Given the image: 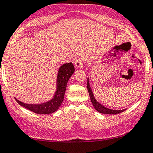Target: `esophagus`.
Returning <instances> with one entry per match:
<instances>
[{
  "label": "esophagus",
  "mask_w": 153,
  "mask_h": 153,
  "mask_svg": "<svg viewBox=\"0 0 153 153\" xmlns=\"http://www.w3.org/2000/svg\"><path fill=\"white\" fill-rule=\"evenodd\" d=\"M74 66L76 68H82L83 67V59L82 58H78L74 61Z\"/></svg>",
  "instance_id": "esophagus-1"
}]
</instances>
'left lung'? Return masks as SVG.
<instances>
[{
  "label": "left lung",
  "instance_id": "1",
  "mask_svg": "<svg viewBox=\"0 0 153 153\" xmlns=\"http://www.w3.org/2000/svg\"><path fill=\"white\" fill-rule=\"evenodd\" d=\"M89 79H87V89L88 91V94H89L90 99H91V101L93 104L94 108L97 110L98 112L101 113V114H120V113L123 112L126 110V109H123V110H113V109H110L106 108V107L103 106V105H101V103H99V101H97L96 100L95 97H94L93 92H92V90L91 88V86L89 85V81H88Z\"/></svg>",
  "mask_w": 153,
  "mask_h": 153
}]
</instances>
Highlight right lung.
<instances>
[{"instance_id": "add662e5", "label": "right lung", "mask_w": 153, "mask_h": 153, "mask_svg": "<svg viewBox=\"0 0 153 153\" xmlns=\"http://www.w3.org/2000/svg\"><path fill=\"white\" fill-rule=\"evenodd\" d=\"M74 67L71 62L64 64L59 67L56 78V88L53 98L47 102L39 104H30L21 102L16 99V101L22 106L28 110L38 114H50L55 112L59 109L62 101L67 88V84L69 78L74 72Z\"/></svg>"}]
</instances>
